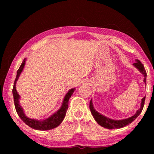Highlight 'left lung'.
Returning <instances> with one entry per match:
<instances>
[{
  "instance_id": "left-lung-1",
  "label": "left lung",
  "mask_w": 154,
  "mask_h": 154,
  "mask_svg": "<svg viewBox=\"0 0 154 154\" xmlns=\"http://www.w3.org/2000/svg\"><path fill=\"white\" fill-rule=\"evenodd\" d=\"M136 61L134 63H133V65L137 69H138L141 73L143 75V82L145 83L146 85V77H147V73L146 71L144 69V66H143V64H142L141 62H140L138 60H136ZM146 97H144L142 99V102L141 104H140V108L136 111V112L134 114L133 116L131 117L128 118L126 119H122V120H113L109 119L105 116L103 115L94 109L93 104V100L92 99L90 101V104H89V108L91 110V114L93 116L94 120H96V122L99 124L100 126H103L104 128H106L108 129H119L120 128H123L126 126V125H128L132 122H133L137 117H138L140 113L142 112V110L143 109V105H144V102H145Z\"/></svg>"
}]
</instances>
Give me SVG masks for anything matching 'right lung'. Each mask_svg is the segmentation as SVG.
Segmentation results:
<instances>
[{
  "label": "right lung",
  "mask_w": 154,
  "mask_h": 154,
  "mask_svg": "<svg viewBox=\"0 0 154 154\" xmlns=\"http://www.w3.org/2000/svg\"><path fill=\"white\" fill-rule=\"evenodd\" d=\"M26 60V59L25 58L24 60H23L20 67H19L17 71V74H16V77L14 81V86H13L12 89V94L13 97H14V105L16 112L18 113V116L22 119L23 122L28 126L32 128L38 130H48L55 128H56L60 125L62 122V121L63 120L65 116V114H66L67 110L68 109L69 100L70 97L74 93L75 89V88H73V89H69V91H68L66 94H65V96L64 97L63 103H62L60 109H59L57 112H55V113L52 114V115H51L50 117H48L47 119L42 120L30 119V118L26 116V114L24 112V110H23L22 107L20 106V104L19 100L20 97L16 88V82H17L20 75L22 73V72L23 69H24V67L25 66Z\"/></svg>",
  "instance_id": "obj_1"
}]
</instances>
